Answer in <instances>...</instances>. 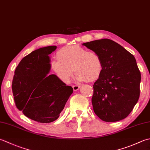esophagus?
<instances>
[{"instance_id":"obj_1","label":"esophagus","mask_w":150,"mask_h":150,"mask_svg":"<svg viewBox=\"0 0 150 150\" xmlns=\"http://www.w3.org/2000/svg\"><path fill=\"white\" fill-rule=\"evenodd\" d=\"M73 90L74 91H77V90H78L79 89V88H80V86H79V85H73Z\"/></svg>"}]
</instances>
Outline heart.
<instances>
[{"label": "heart", "mask_w": 150, "mask_h": 150, "mask_svg": "<svg viewBox=\"0 0 150 150\" xmlns=\"http://www.w3.org/2000/svg\"><path fill=\"white\" fill-rule=\"evenodd\" d=\"M52 67L62 81L68 83L73 70L79 81L97 80L103 70L102 60L96 52L75 45L63 47L57 52Z\"/></svg>", "instance_id": "heart-1"}]
</instances>
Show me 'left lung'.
Instances as JSON below:
<instances>
[{"instance_id":"obj_1","label":"left lung","mask_w":150,"mask_h":150,"mask_svg":"<svg viewBox=\"0 0 150 150\" xmlns=\"http://www.w3.org/2000/svg\"><path fill=\"white\" fill-rule=\"evenodd\" d=\"M102 60L103 70L94 84L92 103L101 120L113 122L127 117L140 96L141 74L135 58L109 39L83 43Z\"/></svg>"}]
</instances>
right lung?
I'll return each mask as SVG.
<instances>
[{"instance_id": "add662e5", "label": "right lung", "mask_w": 150, "mask_h": 150, "mask_svg": "<svg viewBox=\"0 0 150 150\" xmlns=\"http://www.w3.org/2000/svg\"><path fill=\"white\" fill-rule=\"evenodd\" d=\"M56 49L40 48L23 58L15 70L11 85L16 107L28 118L42 124L58 118L73 92L55 75H48L49 54Z\"/></svg>"}]
</instances>
